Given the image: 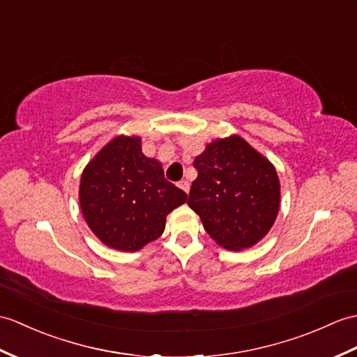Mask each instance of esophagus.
<instances>
[{"instance_id":"34e87169","label":"esophagus","mask_w":357,"mask_h":357,"mask_svg":"<svg viewBox=\"0 0 357 357\" xmlns=\"http://www.w3.org/2000/svg\"><path fill=\"white\" fill-rule=\"evenodd\" d=\"M178 187H179L181 190H184L185 193H188V192H190V184H188V181H185V179H184V181H181L179 184H178Z\"/></svg>"}]
</instances>
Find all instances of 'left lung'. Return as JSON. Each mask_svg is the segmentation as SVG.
Masks as SVG:
<instances>
[{"instance_id":"1","label":"left lung","mask_w":357,"mask_h":357,"mask_svg":"<svg viewBox=\"0 0 357 357\" xmlns=\"http://www.w3.org/2000/svg\"><path fill=\"white\" fill-rule=\"evenodd\" d=\"M193 165L197 178L187 204L216 243L240 251L269 233L280 208V181L266 158L234 135L206 146Z\"/></svg>"}]
</instances>
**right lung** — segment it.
Wrapping results in <instances>:
<instances>
[{"instance_id": "obj_1", "label": "right lung", "mask_w": 357, "mask_h": 357, "mask_svg": "<svg viewBox=\"0 0 357 357\" xmlns=\"http://www.w3.org/2000/svg\"><path fill=\"white\" fill-rule=\"evenodd\" d=\"M79 199L93 233L114 250L132 252L162 234L165 218L187 193L143 155L138 137H117L86 165Z\"/></svg>"}]
</instances>
